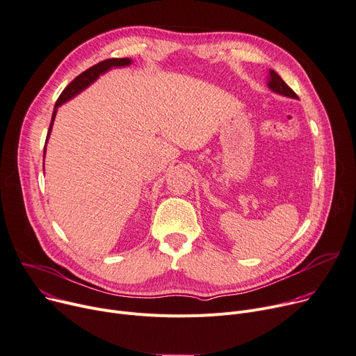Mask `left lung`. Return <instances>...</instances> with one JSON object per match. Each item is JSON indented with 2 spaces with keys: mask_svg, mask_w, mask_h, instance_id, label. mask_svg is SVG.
Returning a JSON list of instances; mask_svg holds the SVG:
<instances>
[{
  "mask_svg": "<svg viewBox=\"0 0 356 356\" xmlns=\"http://www.w3.org/2000/svg\"><path fill=\"white\" fill-rule=\"evenodd\" d=\"M268 86L272 91L280 94V96H285V97H291V99H298L296 92L285 83L280 76L276 73V71L270 70L269 71V81H268Z\"/></svg>",
  "mask_w": 356,
  "mask_h": 356,
  "instance_id": "left-lung-1",
  "label": "left lung"
}]
</instances>
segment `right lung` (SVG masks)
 Instances as JSON below:
<instances>
[{"instance_id": "obj_1", "label": "right lung", "mask_w": 356, "mask_h": 356, "mask_svg": "<svg viewBox=\"0 0 356 356\" xmlns=\"http://www.w3.org/2000/svg\"><path fill=\"white\" fill-rule=\"evenodd\" d=\"M130 64H131L130 58H108V60L100 61L96 65L87 68L86 71H83L80 76H77L73 81H71L63 90V92L60 94V97H58V100H57V103L54 106L51 123H50V127H49V133H47L45 143H47V141H49V137H50V133H51V129H53V123H54V118H56V114H57V108L63 103H65V102L71 100L73 97H76L79 92H81L84 88H87L90 84H92L102 74H104L106 71L111 70L113 67H126V65H130ZM44 156H45V147H44Z\"/></svg>"}]
</instances>
